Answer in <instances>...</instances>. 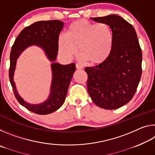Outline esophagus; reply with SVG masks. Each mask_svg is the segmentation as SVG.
<instances>
[{
    "instance_id": "esophagus-1",
    "label": "esophagus",
    "mask_w": 155,
    "mask_h": 155,
    "mask_svg": "<svg viewBox=\"0 0 155 155\" xmlns=\"http://www.w3.org/2000/svg\"><path fill=\"white\" fill-rule=\"evenodd\" d=\"M76 68H77V69H79V70L83 69V65H81L80 64H76Z\"/></svg>"
}]
</instances>
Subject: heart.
<instances>
[{"instance_id": "heart-1", "label": "heart", "mask_w": 155, "mask_h": 155, "mask_svg": "<svg viewBox=\"0 0 155 155\" xmlns=\"http://www.w3.org/2000/svg\"><path fill=\"white\" fill-rule=\"evenodd\" d=\"M59 48L61 55L70 59L79 53L89 64H102L111 54L113 33L105 23H92L87 20L75 21L70 26L67 35L59 37Z\"/></svg>"}]
</instances>
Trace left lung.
<instances>
[{"label":"left lung","mask_w":155,"mask_h":155,"mask_svg":"<svg viewBox=\"0 0 155 155\" xmlns=\"http://www.w3.org/2000/svg\"><path fill=\"white\" fill-rule=\"evenodd\" d=\"M91 19L109 26L113 46L104 62L85 68L88 92L97 106L118 109L133 98L141 78L142 53L137 33L133 26L119 15Z\"/></svg>","instance_id":"1"}]
</instances>
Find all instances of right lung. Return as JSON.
Wrapping results in <instances>:
<instances>
[{
    "label": "right lung",
    "instance_id": "add662e5",
    "mask_svg": "<svg viewBox=\"0 0 155 155\" xmlns=\"http://www.w3.org/2000/svg\"><path fill=\"white\" fill-rule=\"evenodd\" d=\"M61 21H39L25 27L15 39L10 53L9 80L17 101L26 109L39 115H46L57 111L64 104L76 67L74 63L61 65L52 63V80L49 98L43 103L31 104L19 96L14 81V74L18 57L28 46L37 45L42 48L50 61H55L59 50V35L64 27Z\"/></svg>",
    "mask_w": 155,
    "mask_h": 155
}]
</instances>
